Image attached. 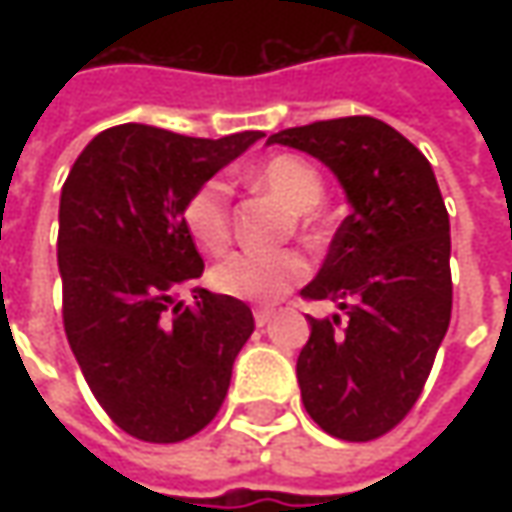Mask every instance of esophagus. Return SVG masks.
<instances>
[{
	"mask_svg": "<svg viewBox=\"0 0 512 512\" xmlns=\"http://www.w3.org/2000/svg\"><path fill=\"white\" fill-rule=\"evenodd\" d=\"M276 313H279V310H276L273 305H262V307H256V310H253V319H256V325L265 327L267 322H270V319L276 316Z\"/></svg>",
	"mask_w": 512,
	"mask_h": 512,
	"instance_id": "1",
	"label": "esophagus"
}]
</instances>
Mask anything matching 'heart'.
I'll return each mask as SVG.
<instances>
[{
  "mask_svg": "<svg viewBox=\"0 0 512 512\" xmlns=\"http://www.w3.org/2000/svg\"><path fill=\"white\" fill-rule=\"evenodd\" d=\"M256 182L270 190L287 210L293 213H310L325 196V182L319 170L302 156L293 153H276L256 170ZM182 222L193 242L210 256H222L230 239V190L222 179H207L185 199ZM307 233H316L313 222L302 216ZM310 276V262L296 250H279V253H236L227 262L213 267L210 285L216 293L230 296L236 302L250 305H267L282 299L296 285H302Z\"/></svg>",
  "mask_w": 512,
  "mask_h": 512,
  "instance_id": "heart-1",
  "label": "heart"
}]
</instances>
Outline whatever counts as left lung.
Listing matches in <instances>:
<instances>
[{
	"instance_id": "obj_1",
	"label": "left lung",
	"mask_w": 512,
	"mask_h": 512,
	"mask_svg": "<svg viewBox=\"0 0 512 512\" xmlns=\"http://www.w3.org/2000/svg\"><path fill=\"white\" fill-rule=\"evenodd\" d=\"M322 159L353 213L336 230L307 302H336L310 316L296 376L310 419L344 442L390 433L422 396L450 310V219L424 153L373 116H344L273 133Z\"/></svg>"
}]
</instances>
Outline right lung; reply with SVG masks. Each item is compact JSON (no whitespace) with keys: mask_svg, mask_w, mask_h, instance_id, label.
Returning <instances> with one entry per match:
<instances>
[{"mask_svg":"<svg viewBox=\"0 0 512 512\" xmlns=\"http://www.w3.org/2000/svg\"><path fill=\"white\" fill-rule=\"evenodd\" d=\"M262 130L193 139L150 125L102 130L73 162L59 202L62 322L110 422L176 444L216 419L239 350L245 302L196 285L205 262L182 222L185 199ZM190 286L194 305L178 296Z\"/></svg>","mask_w":512,"mask_h":512,"instance_id":"add662e5","label":"right lung"}]
</instances>
